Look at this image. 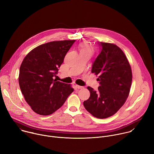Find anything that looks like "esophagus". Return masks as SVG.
<instances>
[{
	"label": "esophagus",
	"mask_w": 154,
	"mask_h": 154,
	"mask_svg": "<svg viewBox=\"0 0 154 154\" xmlns=\"http://www.w3.org/2000/svg\"><path fill=\"white\" fill-rule=\"evenodd\" d=\"M76 87L77 89H82L83 86H80V85H76Z\"/></svg>",
	"instance_id": "1"
}]
</instances>
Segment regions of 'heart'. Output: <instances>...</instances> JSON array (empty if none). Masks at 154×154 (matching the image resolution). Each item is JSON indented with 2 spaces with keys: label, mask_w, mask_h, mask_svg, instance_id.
<instances>
[{
  "label": "heart",
  "mask_w": 154,
  "mask_h": 154,
  "mask_svg": "<svg viewBox=\"0 0 154 154\" xmlns=\"http://www.w3.org/2000/svg\"><path fill=\"white\" fill-rule=\"evenodd\" d=\"M80 53H90L92 54L93 49L86 42H83L79 46Z\"/></svg>",
  "instance_id": "obj_1"
}]
</instances>
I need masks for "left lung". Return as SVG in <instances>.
I'll return each instance as SVG.
<instances>
[{
	"label": "left lung",
	"mask_w": 154,
	"mask_h": 154,
	"mask_svg": "<svg viewBox=\"0 0 154 154\" xmlns=\"http://www.w3.org/2000/svg\"><path fill=\"white\" fill-rule=\"evenodd\" d=\"M101 51L92 65L91 72L99 75L97 91L88 86L89 99L83 102L86 110L99 119L115 115L128 96L132 74L123 51L111 43L98 42Z\"/></svg>",
	"instance_id": "8db88e82"
}]
</instances>
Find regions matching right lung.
Listing matches in <instances>:
<instances>
[{
	"label": "right lung",
	"instance_id": "obj_1",
	"mask_svg": "<svg viewBox=\"0 0 154 154\" xmlns=\"http://www.w3.org/2000/svg\"><path fill=\"white\" fill-rule=\"evenodd\" d=\"M75 40L52 41L31 51L20 66L19 83L26 101L33 110L47 116L60 108L74 91L71 85L54 77Z\"/></svg>",
	"mask_w": 154,
	"mask_h": 154
}]
</instances>
